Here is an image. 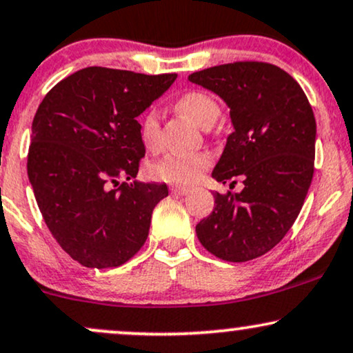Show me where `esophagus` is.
<instances>
[{
	"label": "esophagus",
	"instance_id": "34e87169",
	"mask_svg": "<svg viewBox=\"0 0 353 353\" xmlns=\"http://www.w3.org/2000/svg\"><path fill=\"white\" fill-rule=\"evenodd\" d=\"M189 188H185V185H172L171 188V192L176 194V195H185L189 194Z\"/></svg>",
	"mask_w": 353,
	"mask_h": 353
}]
</instances>
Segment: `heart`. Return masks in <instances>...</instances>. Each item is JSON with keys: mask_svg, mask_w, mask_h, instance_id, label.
<instances>
[{"mask_svg": "<svg viewBox=\"0 0 353 353\" xmlns=\"http://www.w3.org/2000/svg\"><path fill=\"white\" fill-rule=\"evenodd\" d=\"M177 108L195 125L207 128L217 120L220 108L217 101L201 90H190L177 100ZM139 136L148 148L158 144L159 138V113L156 108H150L139 120ZM212 163L207 152H190V154H165L164 158L151 164L150 172L154 179L172 182V184H190L201 176L203 169Z\"/></svg>", "mask_w": 353, "mask_h": 353, "instance_id": "heart-1", "label": "heart"}]
</instances>
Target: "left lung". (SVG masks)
Returning <instances> with one entry per match:
<instances>
[{
    "label": "left lung",
    "mask_w": 353,
    "mask_h": 353,
    "mask_svg": "<svg viewBox=\"0 0 353 353\" xmlns=\"http://www.w3.org/2000/svg\"><path fill=\"white\" fill-rule=\"evenodd\" d=\"M230 108L233 133L212 171L243 181L241 192H215L195 227L207 252L243 263L268 253L298 219L314 174L316 118L301 85L273 63L233 62L189 75Z\"/></svg>",
    "instance_id": "8db88e82"
}]
</instances>
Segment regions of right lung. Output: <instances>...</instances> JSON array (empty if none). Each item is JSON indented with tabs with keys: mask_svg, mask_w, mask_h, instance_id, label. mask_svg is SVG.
<instances>
[{
	"mask_svg": "<svg viewBox=\"0 0 353 353\" xmlns=\"http://www.w3.org/2000/svg\"><path fill=\"white\" fill-rule=\"evenodd\" d=\"M176 77L87 67L61 80L37 108L29 182L54 239L87 268H117L134 256L152 210L168 197L165 184L128 181L146 152L136 118Z\"/></svg>",
	"mask_w": 353,
	"mask_h": 353,
	"instance_id": "1",
	"label": "right lung"
}]
</instances>
